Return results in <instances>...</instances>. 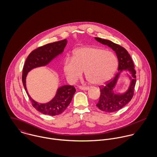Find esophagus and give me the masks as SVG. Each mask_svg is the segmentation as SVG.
Returning <instances> with one entry per match:
<instances>
[{
    "label": "esophagus",
    "mask_w": 157,
    "mask_h": 157,
    "mask_svg": "<svg viewBox=\"0 0 157 157\" xmlns=\"http://www.w3.org/2000/svg\"><path fill=\"white\" fill-rule=\"evenodd\" d=\"M79 88L82 90H89V88L87 86H80Z\"/></svg>",
    "instance_id": "esophagus-1"
}]
</instances>
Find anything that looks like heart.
Wrapping results in <instances>:
<instances>
[{
	"label": "heart",
	"instance_id": "b5f03b06",
	"mask_svg": "<svg viewBox=\"0 0 157 157\" xmlns=\"http://www.w3.org/2000/svg\"><path fill=\"white\" fill-rule=\"evenodd\" d=\"M118 63L117 56L111 51L99 47L87 46L75 50L72 59H66L63 69L69 81H76L85 71V77L90 83L101 85L112 77Z\"/></svg>",
	"mask_w": 157,
	"mask_h": 157
}]
</instances>
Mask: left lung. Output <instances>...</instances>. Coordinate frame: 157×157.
<instances>
[{"label": "left lung", "instance_id": "8db88e82", "mask_svg": "<svg viewBox=\"0 0 157 157\" xmlns=\"http://www.w3.org/2000/svg\"><path fill=\"white\" fill-rule=\"evenodd\" d=\"M95 40L103 45H108L115 52L118 60V72L113 78L105 83V85L99 86L100 96L98 102L96 105L97 108L104 112H112L117 111L123 108L132 98L134 94V88L136 84V71L134 62L127 50L120 45L116 44L110 40L95 37ZM123 70L130 71L132 74L130 77L132 82L128 90L123 94H117L112 91L114 87L120 72Z\"/></svg>", "mask_w": 157, "mask_h": 157}]
</instances>
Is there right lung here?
Returning <instances> with one entry per match:
<instances>
[{"label":"right lung","instance_id":"obj_1","mask_svg":"<svg viewBox=\"0 0 157 157\" xmlns=\"http://www.w3.org/2000/svg\"><path fill=\"white\" fill-rule=\"evenodd\" d=\"M67 44L66 39L48 44L33 50L28 56L23 67L22 82L24 88L31 101L33 106L38 111L45 115L54 116L64 112L71 103L75 92L74 86L65 85L59 88L54 98L49 102L40 104L33 100L26 88L27 73L34 67L45 66L55 57L61 54Z\"/></svg>","mask_w":157,"mask_h":157}]
</instances>
